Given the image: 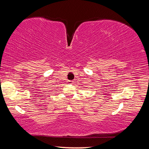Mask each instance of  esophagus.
I'll return each mask as SVG.
<instances>
[{
  "mask_svg": "<svg viewBox=\"0 0 149 149\" xmlns=\"http://www.w3.org/2000/svg\"><path fill=\"white\" fill-rule=\"evenodd\" d=\"M68 82L70 83V84H72V83L74 82V81H73L72 80H69V81H68Z\"/></svg>",
  "mask_w": 149,
  "mask_h": 149,
  "instance_id": "1",
  "label": "esophagus"
}]
</instances>
